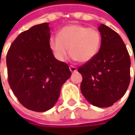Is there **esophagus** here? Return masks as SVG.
Returning <instances> with one entry per match:
<instances>
[{"label":"esophagus","mask_w":135,"mask_h":135,"mask_svg":"<svg viewBox=\"0 0 135 135\" xmlns=\"http://www.w3.org/2000/svg\"><path fill=\"white\" fill-rule=\"evenodd\" d=\"M69 69H70V71H71L72 73H75V72L77 70L76 67H75V66H69Z\"/></svg>","instance_id":"esophagus-1"}]
</instances>
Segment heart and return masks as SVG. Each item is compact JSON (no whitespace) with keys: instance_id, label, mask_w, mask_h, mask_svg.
Listing matches in <instances>:
<instances>
[{"instance_id":"obj_1","label":"heart","mask_w":135,"mask_h":135,"mask_svg":"<svg viewBox=\"0 0 135 135\" xmlns=\"http://www.w3.org/2000/svg\"><path fill=\"white\" fill-rule=\"evenodd\" d=\"M100 44L101 35L96 29L78 24L62 27L58 37H52L49 41L50 49L59 62H64L70 51L73 60L88 62L96 56Z\"/></svg>"}]
</instances>
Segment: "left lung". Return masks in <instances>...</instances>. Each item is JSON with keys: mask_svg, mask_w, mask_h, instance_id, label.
I'll list each match as a JSON object with an SVG mask.
<instances>
[{"mask_svg": "<svg viewBox=\"0 0 135 135\" xmlns=\"http://www.w3.org/2000/svg\"><path fill=\"white\" fill-rule=\"evenodd\" d=\"M102 43L94 59L78 68L83 80L80 90L94 106L113 105L126 93L130 84L131 59L120 35L109 26L98 27Z\"/></svg>", "mask_w": 135, "mask_h": 135, "instance_id": "8db88e82", "label": "left lung"}]
</instances>
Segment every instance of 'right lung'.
<instances>
[{
	"instance_id": "add662e5",
	"label": "right lung",
	"mask_w": 135,
	"mask_h": 135,
	"mask_svg": "<svg viewBox=\"0 0 135 135\" xmlns=\"http://www.w3.org/2000/svg\"><path fill=\"white\" fill-rule=\"evenodd\" d=\"M47 22L33 26L16 37L6 57L10 88L24 107L35 112L55 105L72 74L66 63L54 57Z\"/></svg>"
}]
</instances>
